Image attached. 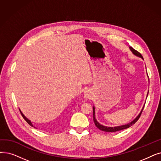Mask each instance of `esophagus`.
Listing matches in <instances>:
<instances>
[{"instance_id": "34e87169", "label": "esophagus", "mask_w": 161, "mask_h": 161, "mask_svg": "<svg viewBox=\"0 0 161 161\" xmlns=\"http://www.w3.org/2000/svg\"><path fill=\"white\" fill-rule=\"evenodd\" d=\"M84 97L86 98V99H89V98L92 97V96H91L90 92H87V91H86V92L84 93Z\"/></svg>"}]
</instances>
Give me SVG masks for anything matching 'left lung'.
Returning a JSON list of instances; mask_svg holds the SVG:
<instances>
[{
    "label": "left lung",
    "mask_w": 161,
    "mask_h": 161,
    "mask_svg": "<svg viewBox=\"0 0 161 161\" xmlns=\"http://www.w3.org/2000/svg\"><path fill=\"white\" fill-rule=\"evenodd\" d=\"M130 50L132 51V53H134L135 55L137 56V57L142 58V59H143L142 55L139 53L138 51H137L136 50H135L134 48H133L132 47H130ZM148 93H147V95H148ZM145 106V105H144ZM144 108V107H143L142 111L140 112V113L139 114V115L135 118V119L131 121L130 123L128 124H125V125H120V126H116V127H107V126H104V125H103L101 124H100L99 122H98L96 120L95 118V107H93V121H94V123L96 125V127L97 128H99V130H102V131H107V132H115V131H120V130H124V129H126V128H130V126H131V125H133V124H134L139 118V117H140L142 113V111Z\"/></svg>",
    "instance_id": "1"
}]
</instances>
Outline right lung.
<instances>
[{
    "label": "right lung",
    "instance_id": "right-lung-1",
    "mask_svg": "<svg viewBox=\"0 0 161 161\" xmlns=\"http://www.w3.org/2000/svg\"><path fill=\"white\" fill-rule=\"evenodd\" d=\"M19 112H20L21 114H22V116H23V118H24V120H25V121H26L27 123H28V124H29L31 125V126H32V127H34L33 125V124H32V123H31V122L30 120L27 119V118H26V117H25V116L23 114V113H22V112H21V110H19ZM34 128H35V127H34Z\"/></svg>",
    "mask_w": 161,
    "mask_h": 161
}]
</instances>
